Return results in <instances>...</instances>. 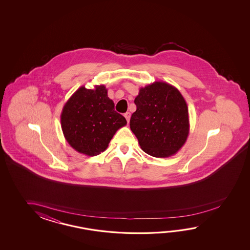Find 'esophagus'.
Here are the masks:
<instances>
[{
	"instance_id": "1",
	"label": "esophagus",
	"mask_w": 250,
	"mask_h": 250,
	"mask_svg": "<svg viewBox=\"0 0 250 250\" xmlns=\"http://www.w3.org/2000/svg\"><path fill=\"white\" fill-rule=\"evenodd\" d=\"M124 117L126 118V120H127V123L129 122V119H130V112H126L125 114H124Z\"/></svg>"
}]
</instances>
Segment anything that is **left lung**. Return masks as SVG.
<instances>
[{
	"mask_svg": "<svg viewBox=\"0 0 250 250\" xmlns=\"http://www.w3.org/2000/svg\"><path fill=\"white\" fill-rule=\"evenodd\" d=\"M130 118V129L141 149L154 157L175 154L189 133L188 109L181 92L164 81H154L139 89Z\"/></svg>",
	"mask_w": 250,
	"mask_h": 250,
	"instance_id": "1",
	"label": "left lung"
}]
</instances>
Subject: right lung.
<instances>
[{"label":"right lung","mask_w":250,"mask_h":250,"mask_svg":"<svg viewBox=\"0 0 250 250\" xmlns=\"http://www.w3.org/2000/svg\"><path fill=\"white\" fill-rule=\"evenodd\" d=\"M104 85L94 89L80 86L66 102L61 114L64 138L80 154L95 156L108 147L126 119L114 111V103Z\"/></svg>","instance_id":"1"}]
</instances>
